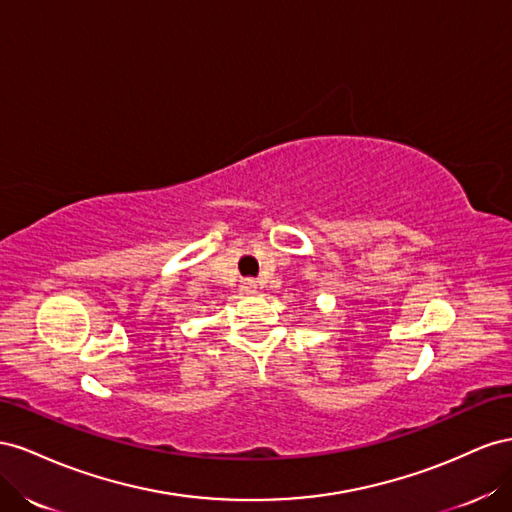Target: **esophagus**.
<instances>
[{
  "label": "esophagus",
  "mask_w": 512,
  "mask_h": 512,
  "mask_svg": "<svg viewBox=\"0 0 512 512\" xmlns=\"http://www.w3.org/2000/svg\"><path fill=\"white\" fill-rule=\"evenodd\" d=\"M240 289L244 291V294H255V291H257V281L255 279H244L240 283Z\"/></svg>",
  "instance_id": "34e87169"
}]
</instances>
